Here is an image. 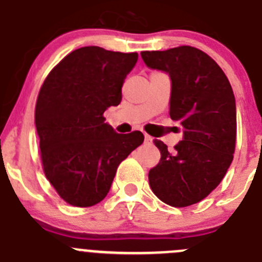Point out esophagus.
Returning a JSON list of instances; mask_svg holds the SVG:
<instances>
[{"instance_id":"obj_1","label":"esophagus","mask_w":262,"mask_h":262,"mask_svg":"<svg viewBox=\"0 0 262 262\" xmlns=\"http://www.w3.org/2000/svg\"><path fill=\"white\" fill-rule=\"evenodd\" d=\"M153 142V138L150 137L149 134H145V144H151Z\"/></svg>"}]
</instances>
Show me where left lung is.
<instances>
[{"label": "left lung", "instance_id": "8db88e82", "mask_svg": "<svg viewBox=\"0 0 262 262\" xmlns=\"http://www.w3.org/2000/svg\"><path fill=\"white\" fill-rule=\"evenodd\" d=\"M141 56L149 68L169 75L170 117L183 129L172 151L154 141L161 161L149 171V185L163 203L191 206L217 187L232 163L235 95L217 63L195 47L142 51Z\"/></svg>", "mask_w": 262, "mask_h": 262}]
</instances>
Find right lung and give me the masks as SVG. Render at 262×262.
<instances>
[{
  "instance_id": "add662e5",
  "label": "right lung",
  "mask_w": 262,
  "mask_h": 262,
  "mask_svg": "<svg viewBox=\"0 0 262 262\" xmlns=\"http://www.w3.org/2000/svg\"><path fill=\"white\" fill-rule=\"evenodd\" d=\"M137 52L81 47L46 77L38 95L35 126L43 170L60 198L91 207L106 196L118 165L144 142L136 130L118 134L104 112L121 103L126 75Z\"/></svg>"
}]
</instances>
